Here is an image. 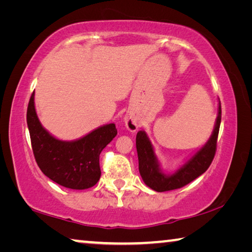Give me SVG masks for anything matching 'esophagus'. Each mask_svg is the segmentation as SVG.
I'll return each mask as SVG.
<instances>
[{
    "label": "esophagus",
    "mask_w": 252,
    "mask_h": 252,
    "mask_svg": "<svg viewBox=\"0 0 252 252\" xmlns=\"http://www.w3.org/2000/svg\"><path fill=\"white\" fill-rule=\"evenodd\" d=\"M125 123H126V129L129 130V131L135 132L136 130H138L139 125H138V122H136L135 119H133V118H126L125 119Z\"/></svg>",
    "instance_id": "34e87169"
}]
</instances>
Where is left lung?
<instances>
[{"instance_id":"8db88e82","label":"left lung","mask_w":252,"mask_h":252,"mask_svg":"<svg viewBox=\"0 0 252 252\" xmlns=\"http://www.w3.org/2000/svg\"><path fill=\"white\" fill-rule=\"evenodd\" d=\"M221 123V105L219 101L218 116L216 119L212 134L206 144L186 161L173 173H164L155 153V148L144 131L136 133L135 144L139 159V171L144 183L157 192H163L185 187L207 171L216 155Z\"/></svg>"}]
</instances>
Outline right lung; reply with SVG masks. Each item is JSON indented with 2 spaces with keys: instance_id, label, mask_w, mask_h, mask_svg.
<instances>
[{
  "instance_id": "add662e5",
  "label": "right lung",
  "mask_w": 252,
  "mask_h": 252,
  "mask_svg": "<svg viewBox=\"0 0 252 252\" xmlns=\"http://www.w3.org/2000/svg\"><path fill=\"white\" fill-rule=\"evenodd\" d=\"M27 122L34 158L46 177L74 190L96 185L101 177L100 153L118 133L114 123L101 126L72 141L59 140L41 125L34 105V92L28 105Z\"/></svg>"
}]
</instances>
